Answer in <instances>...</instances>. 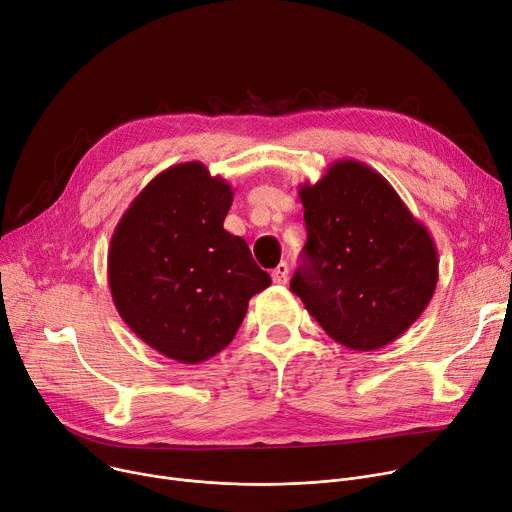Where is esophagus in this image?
Here are the masks:
<instances>
[{"label": "esophagus", "instance_id": "34e87169", "mask_svg": "<svg viewBox=\"0 0 512 512\" xmlns=\"http://www.w3.org/2000/svg\"><path fill=\"white\" fill-rule=\"evenodd\" d=\"M271 277H273V282L275 284H288V277H290V267H288V263L286 261H282L280 265H277L275 269H273V273H271Z\"/></svg>", "mask_w": 512, "mask_h": 512}]
</instances>
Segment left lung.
Returning <instances> with one entry per match:
<instances>
[{"instance_id": "1", "label": "left lung", "mask_w": 512, "mask_h": 512, "mask_svg": "<svg viewBox=\"0 0 512 512\" xmlns=\"http://www.w3.org/2000/svg\"><path fill=\"white\" fill-rule=\"evenodd\" d=\"M308 239L290 288L331 339L353 351L396 341L431 302L437 247L390 181L355 159L302 183Z\"/></svg>"}]
</instances>
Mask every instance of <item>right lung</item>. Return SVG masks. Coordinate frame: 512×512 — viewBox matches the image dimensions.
<instances>
[{
    "label": "right lung",
    "instance_id": "1",
    "mask_svg": "<svg viewBox=\"0 0 512 512\" xmlns=\"http://www.w3.org/2000/svg\"><path fill=\"white\" fill-rule=\"evenodd\" d=\"M230 204L226 179L200 161L179 163L153 177L114 228V306L138 339L179 363L220 353L271 284L247 243L224 230Z\"/></svg>",
    "mask_w": 512,
    "mask_h": 512
}]
</instances>
